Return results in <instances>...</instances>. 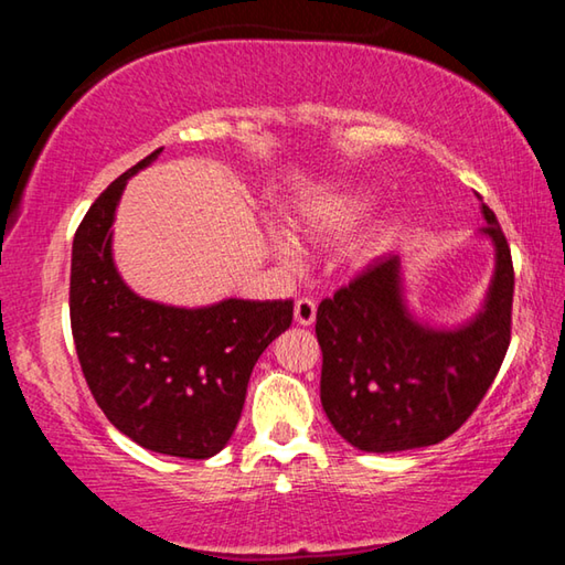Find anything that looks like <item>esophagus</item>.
Wrapping results in <instances>:
<instances>
[{"instance_id": "esophagus-1", "label": "esophagus", "mask_w": 565, "mask_h": 565, "mask_svg": "<svg viewBox=\"0 0 565 565\" xmlns=\"http://www.w3.org/2000/svg\"><path fill=\"white\" fill-rule=\"evenodd\" d=\"M294 321L299 323V327H311L313 321H317V303L309 296H303L294 303Z\"/></svg>"}]
</instances>
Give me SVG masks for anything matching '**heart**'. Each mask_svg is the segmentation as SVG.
<instances>
[{
	"instance_id": "b5f03b06",
	"label": "heart",
	"mask_w": 565,
	"mask_h": 565,
	"mask_svg": "<svg viewBox=\"0 0 565 565\" xmlns=\"http://www.w3.org/2000/svg\"><path fill=\"white\" fill-rule=\"evenodd\" d=\"M371 209V196L363 194L361 189H339L331 194L317 199L309 206L301 209L299 226L303 228L306 236L317 238V242H333V238H343L356 228L363 216ZM391 236H394V224H381L361 238L356 246V254L361 259H374L376 254L384 252L388 246ZM274 244L279 248V254L291 256L296 246L289 236L276 234Z\"/></svg>"
}]
</instances>
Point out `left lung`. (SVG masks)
Instances as JSON below:
<instances>
[{"label": "left lung", "instance_id": "obj_1", "mask_svg": "<svg viewBox=\"0 0 565 565\" xmlns=\"http://www.w3.org/2000/svg\"><path fill=\"white\" fill-rule=\"evenodd\" d=\"M481 212L495 271L483 309L463 327L431 329L411 317L398 256L371 262L319 303L321 406L359 451L394 454L444 441L499 374L511 343L513 262L499 218L486 204Z\"/></svg>", "mask_w": 565, "mask_h": 565}]
</instances>
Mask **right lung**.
Wrapping results in <instances>:
<instances>
[{
    "mask_svg": "<svg viewBox=\"0 0 565 565\" xmlns=\"http://www.w3.org/2000/svg\"><path fill=\"white\" fill-rule=\"evenodd\" d=\"M102 191L74 234L70 317L94 401L134 444L177 458H209L228 444L248 376L291 327L294 301L226 299L177 309L134 294L111 259L114 212L129 177Z\"/></svg>",
    "mask_w": 565,
    "mask_h": 565,
    "instance_id": "right-lung-1",
    "label": "right lung"
}]
</instances>
